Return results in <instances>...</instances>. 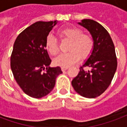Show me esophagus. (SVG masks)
Returning <instances> with one entry per match:
<instances>
[{
  "mask_svg": "<svg viewBox=\"0 0 127 127\" xmlns=\"http://www.w3.org/2000/svg\"><path fill=\"white\" fill-rule=\"evenodd\" d=\"M68 69V67H62V70L63 72H64L65 70H67Z\"/></svg>",
  "mask_w": 127,
  "mask_h": 127,
  "instance_id": "34e87169",
  "label": "esophagus"
}]
</instances>
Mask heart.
Wrapping results in <instances>:
<instances>
[{"label":"heart","instance_id":"1","mask_svg":"<svg viewBox=\"0 0 127 127\" xmlns=\"http://www.w3.org/2000/svg\"><path fill=\"white\" fill-rule=\"evenodd\" d=\"M58 36L62 39L70 40L68 46L70 52L62 54L54 60V64L62 67H69L80 60L90 57L95 46L94 39L91 35L83 34V31L76 27H68L57 30ZM45 47L51 55L59 53V44L52 35H48L45 39Z\"/></svg>","mask_w":127,"mask_h":127}]
</instances>
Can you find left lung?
Here are the masks:
<instances>
[{
  "label": "left lung",
  "mask_w": 127,
  "mask_h": 127,
  "mask_svg": "<svg viewBox=\"0 0 127 127\" xmlns=\"http://www.w3.org/2000/svg\"><path fill=\"white\" fill-rule=\"evenodd\" d=\"M78 24L90 32L95 46L90 57L72 81V85L81 96L95 98L108 89L114 76L117 68L115 48L108 31L98 22L85 19ZM85 67L90 69L86 70Z\"/></svg>",
  "instance_id": "left-lung-1"
}]
</instances>
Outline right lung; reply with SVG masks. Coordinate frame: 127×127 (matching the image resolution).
<instances>
[{
    "label": "right lung",
    "instance_id": "1",
    "mask_svg": "<svg viewBox=\"0 0 127 127\" xmlns=\"http://www.w3.org/2000/svg\"><path fill=\"white\" fill-rule=\"evenodd\" d=\"M57 21L37 22L17 37L11 56V68L22 91L33 98H41L53 89L55 80L62 74L51 63L45 47V39Z\"/></svg>",
    "mask_w": 127,
    "mask_h": 127
}]
</instances>
